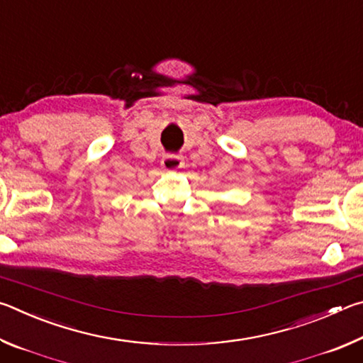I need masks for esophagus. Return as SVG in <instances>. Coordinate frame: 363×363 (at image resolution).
Here are the masks:
<instances>
[{
  "mask_svg": "<svg viewBox=\"0 0 363 363\" xmlns=\"http://www.w3.org/2000/svg\"><path fill=\"white\" fill-rule=\"evenodd\" d=\"M182 158L179 155H174V153H167V155H163L162 158V167L163 169L167 171H176L182 168Z\"/></svg>",
  "mask_w": 363,
  "mask_h": 363,
  "instance_id": "obj_1",
  "label": "esophagus"
}]
</instances>
